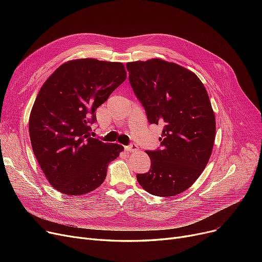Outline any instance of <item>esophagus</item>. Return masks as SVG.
<instances>
[{
    "mask_svg": "<svg viewBox=\"0 0 262 262\" xmlns=\"http://www.w3.org/2000/svg\"><path fill=\"white\" fill-rule=\"evenodd\" d=\"M125 150L126 152H137V150H138V146H137V144H135V143H132V144L125 146Z\"/></svg>",
    "mask_w": 262,
    "mask_h": 262,
    "instance_id": "34e87169",
    "label": "esophagus"
}]
</instances>
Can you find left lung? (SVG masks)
I'll return each instance as SVG.
<instances>
[{
  "instance_id": "obj_1",
  "label": "left lung",
  "mask_w": 262,
  "mask_h": 262,
  "mask_svg": "<svg viewBox=\"0 0 262 262\" xmlns=\"http://www.w3.org/2000/svg\"><path fill=\"white\" fill-rule=\"evenodd\" d=\"M129 84L149 124L162 126L160 147L146 150L150 169L137 181L157 196L180 194L207 166L215 138V119L200 78L162 59L127 62Z\"/></svg>"
}]
</instances>
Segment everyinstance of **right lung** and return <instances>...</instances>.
<instances>
[{
  "mask_svg": "<svg viewBox=\"0 0 262 262\" xmlns=\"http://www.w3.org/2000/svg\"><path fill=\"white\" fill-rule=\"evenodd\" d=\"M126 79L121 62L70 60L41 87L30 116L35 157L49 183L68 195L99 188L124 147L91 137L95 110Z\"/></svg>",
  "mask_w": 262,
  "mask_h": 262,
  "instance_id": "right-lung-1",
  "label": "right lung"
}]
</instances>
